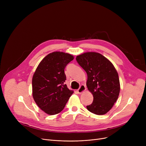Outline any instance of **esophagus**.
<instances>
[{
	"instance_id": "34e87169",
	"label": "esophagus",
	"mask_w": 146,
	"mask_h": 146,
	"mask_svg": "<svg viewBox=\"0 0 146 146\" xmlns=\"http://www.w3.org/2000/svg\"><path fill=\"white\" fill-rule=\"evenodd\" d=\"M86 90V86L84 85H82L80 88L78 89V94H82V92H83L84 91Z\"/></svg>"
}]
</instances>
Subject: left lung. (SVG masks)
Listing matches in <instances>:
<instances>
[{"instance_id":"1","label":"left lung","mask_w":146,"mask_h":146,"mask_svg":"<svg viewBox=\"0 0 146 146\" xmlns=\"http://www.w3.org/2000/svg\"><path fill=\"white\" fill-rule=\"evenodd\" d=\"M76 59L87 73V88L94 96L93 102L86 106L87 109L96 115L105 114L112 108L119 94V80L115 68L98 52H85Z\"/></svg>"}]
</instances>
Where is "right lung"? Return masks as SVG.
Masks as SVG:
<instances>
[{"instance_id":"obj_1","label":"right lung","mask_w":146,"mask_h":146,"mask_svg":"<svg viewBox=\"0 0 146 146\" xmlns=\"http://www.w3.org/2000/svg\"><path fill=\"white\" fill-rule=\"evenodd\" d=\"M73 58L67 53L53 52L42 59L34 74V99L39 108L47 114L60 112L73 93L64 83V68Z\"/></svg>"}]
</instances>
